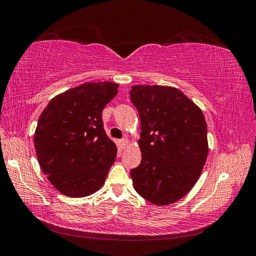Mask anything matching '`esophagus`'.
Segmentation results:
<instances>
[{"label":"esophagus","instance_id":"obj_1","mask_svg":"<svg viewBox=\"0 0 256 256\" xmlns=\"http://www.w3.org/2000/svg\"><path fill=\"white\" fill-rule=\"evenodd\" d=\"M120 144L122 148H126V147L129 145V140L128 138H122V140L120 141Z\"/></svg>","mask_w":256,"mask_h":256}]
</instances>
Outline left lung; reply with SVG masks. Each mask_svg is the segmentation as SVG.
I'll return each mask as SVG.
<instances>
[{
  "instance_id": "obj_1",
  "label": "left lung",
  "mask_w": 256,
  "mask_h": 256,
  "mask_svg": "<svg viewBox=\"0 0 256 256\" xmlns=\"http://www.w3.org/2000/svg\"><path fill=\"white\" fill-rule=\"evenodd\" d=\"M130 100L141 120V164L130 171L136 191L164 206L193 188L208 154L202 110L176 88L134 85Z\"/></svg>"
}]
</instances>
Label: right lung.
I'll return each instance as SVG.
<instances>
[{
  "label": "right lung",
  "instance_id": "obj_1",
  "mask_svg": "<svg viewBox=\"0 0 256 256\" xmlns=\"http://www.w3.org/2000/svg\"><path fill=\"white\" fill-rule=\"evenodd\" d=\"M118 84L86 82L56 95L44 108L34 134L44 174L62 194L88 196L102 187L118 147L106 134L102 110Z\"/></svg>",
  "mask_w": 256,
  "mask_h": 256
}]
</instances>
